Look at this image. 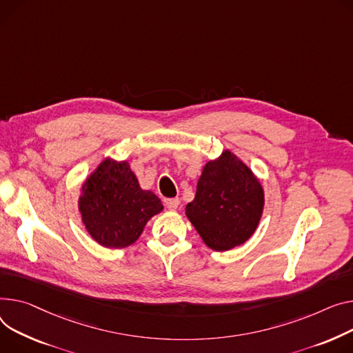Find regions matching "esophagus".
I'll return each mask as SVG.
<instances>
[{"instance_id":"1","label":"esophagus","mask_w":353,"mask_h":353,"mask_svg":"<svg viewBox=\"0 0 353 353\" xmlns=\"http://www.w3.org/2000/svg\"><path fill=\"white\" fill-rule=\"evenodd\" d=\"M179 199H164V204L169 210H176L179 207Z\"/></svg>"}]
</instances>
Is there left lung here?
<instances>
[{
	"label": "left lung",
	"mask_w": 353,
	"mask_h": 353,
	"mask_svg": "<svg viewBox=\"0 0 353 353\" xmlns=\"http://www.w3.org/2000/svg\"><path fill=\"white\" fill-rule=\"evenodd\" d=\"M263 207L261 184L241 160L225 150L204 166L185 214L211 250L227 251L252 236Z\"/></svg>",
	"instance_id": "8db88e82"
}]
</instances>
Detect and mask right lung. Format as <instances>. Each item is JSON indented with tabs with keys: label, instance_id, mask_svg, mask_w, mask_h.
<instances>
[{
	"label": "right lung",
	"instance_id": "right-lung-1",
	"mask_svg": "<svg viewBox=\"0 0 353 353\" xmlns=\"http://www.w3.org/2000/svg\"><path fill=\"white\" fill-rule=\"evenodd\" d=\"M163 210L156 194L140 189L126 161L106 159L82 187L79 211L92 236L103 247L133 244L146 223Z\"/></svg>",
	"mask_w": 353,
	"mask_h": 353
}]
</instances>
